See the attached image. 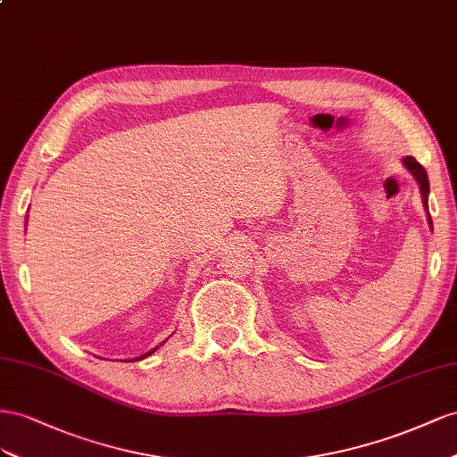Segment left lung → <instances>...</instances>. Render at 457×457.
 <instances>
[{"mask_svg": "<svg viewBox=\"0 0 457 457\" xmlns=\"http://www.w3.org/2000/svg\"><path fill=\"white\" fill-rule=\"evenodd\" d=\"M402 164L408 168V172L415 178L417 184H420V191H421L423 204H425V211H427V220H428V224H431V228H433V220H431V216H428V203H427V199H428V178H427L425 168L420 162H417L413 156H403Z\"/></svg>", "mask_w": 457, "mask_h": 457, "instance_id": "1", "label": "left lung"}]
</instances>
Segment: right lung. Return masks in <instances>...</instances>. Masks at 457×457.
Returning a JSON list of instances; mask_svg holds the SVG:
<instances>
[{"mask_svg": "<svg viewBox=\"0 0 457 457\" xmlns=\"http://www.w3.org/2000/svg\"><path fill=\"white\" fill-rule=\"evenodd\" d=\"M161 346H162V343H161ZM156 348H159V346H154L153 350H149V352H147V354H143V356H139V358H136V360H143V358H147V356H151V354H153V352H154Z\"/></svg>", "mask_w": 457, "mask_h": 457, "instance_id": "1", "label": "right lung"}]
</instances>
